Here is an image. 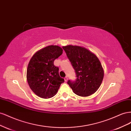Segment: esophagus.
<instances>
[{
	"instance_id": "esophagus-1",
	"label": "esophagus",
	"mask_w": 131,
	"mask_h": 131,
	"mask_svg": "<svg viewBox=\"0 0 131 131\" xmlns=\"http://www.w3.org/2000/svg\"><path fill=\"white\" fill-rule=\"evenodd\" d=\"M64 80H65V81H66V82L68 81V77H66L64 78Z\"/></svg>"
}]
</instances>
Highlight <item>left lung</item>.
Masks as SVG:
<instances>
[{
	"label": "left lung",
	"mask_w": 131,
	"mask_h": 131,
	"mask_svg": "<svg viewBox=\"0 0 131 131\" xmlns=\"http://www.w3.org/2000/svg\"><path fill=\"white\" fill-rule=\"evenodd\" d=\"M76 74V80L67 82L78 96L88 97L96 92L104 77V72L97 57L84 47L63 46Z\"/></svg>",
	"instance_id": "left-lung-1"
}]
</instances>
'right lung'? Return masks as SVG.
I'll list each match as a JSON object with an SVG mask.
<instances>
[{
    "mask_svg": "<svg viewBox=\"0 0 131 131\" xmlns=\"http://www.w3.org/2000/svg\"><path fill=\"white\" fill-rule=\"evenodd\" d=\"M62 53L61 47L51 45L38 51L30 59L27 70V81L38 96L52 97L64 82L59 76V68L54 65V61Z\"/></svg>",
    "mask_w": 131,
    "mask_h": 131,
    "instance_id": "1",
    "label": "right lung"
}]
</instances>
